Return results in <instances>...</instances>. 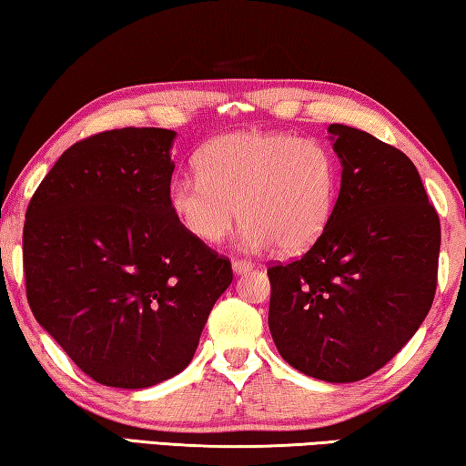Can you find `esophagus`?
Wrapping results in <instances>:
<instances>
[{
    "mask_svg": "<svg viewBox=\"0 0 466 466\" xmlns=\"http://www.w3.org/2000/svg\"><path fill=\"white\" fill-rule=\"evenodd\" d=\"M232 269L234 274H245V272H251L253 269V263L247 261V259H234L232 261Z\"/></svg>",
    "mask_w": 466,
    "mask_h": 466,
    "instance_id": "obj_1",
    "label": "esophagus"
}]
</instances>
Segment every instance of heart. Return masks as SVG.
Masks as SVG:
<instances>
[{
  "label": "heart",
  "mask_w": 466,
  "mask_h": 466,
  "mask_svg": "<svg viewBox=\"0 0 466 466\" xmlns=\"http://www.w3.org/2000/svg\"><path fill=\"white\" fill-rule=\"evenodd\" d=\"M197 176L169 186V209L192 238L215 245L245 219L240 245L284 253L314 247L329 228L341 171L329 146L284 131H232L197 157Z\"/></svg>",
  "instance_id": "1"
}]
</instances>
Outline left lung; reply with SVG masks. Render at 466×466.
<instances>
[{"instance_id": "1", "label": "left lung", "mask_w": 466, "mask_h": 466, "mask_svg": "<svg viewBox=\"0 0 466 466\" xmlns=\"http://www.w3.org/2000/svg\"><path fill=\"white\" fill-rule=\"evenodd\" d=\"M341 190L320 240L268 268L269 332L308 377L353 383L383 368L431 309L440 215L404 152L332 123Z\"/></svg>"}]
</instances>
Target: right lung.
Masks as SVG:
<instances>
[{"mask_svg": "<svg viewBox=\"0 0 466 466\" xmlns=\"http://www.w3.org/2000/svg\"><path fill=\"white\" fill-rule=\"evenodd\" d=\"M176 131L123 127L62 152L23 230L31 311L87 377L144 389L182 372L232 263L169 209Z\"/></svg>", "mask_w": 466, "mask_h": 466, "instance_id": "right-lung-1", "label": "right lung"}]
</instances>
